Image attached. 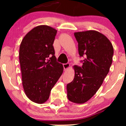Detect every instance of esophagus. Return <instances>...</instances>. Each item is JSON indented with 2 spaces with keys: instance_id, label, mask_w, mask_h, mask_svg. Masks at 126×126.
<instances>
[{
  "instance_id": "34e87169",
  "label": "esophagus",
  "mask_w": 126,
  "mask_h": 126,
  "mask_svg": "<svg viewBox=\"0 0 126 126\" xmlns=\"http://www.w3.org/2000/svg\"><path fill=\"white\" fill-rule=\"evenodd\" d=\"M63 69H64V70L68 69L69 68V67H70L69 63H63Z\"/></svg>"
}]
</instances>
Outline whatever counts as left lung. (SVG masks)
Listing matches in <instances>:
<instances>
[{
	"label": "left lung",
	"mask_w": 126,
	"mask_h": 126,
	"mask_svg": "<svg viewBox=\"0 0 126 126\" xmlns=\"http://www.w3.org/2000/svg\"><path fill=\"white\" fill-rule=\"evenodd\" d=\"M80 57L85 56L82 67L73 66L75 77L66 85L69 101L83 104L98 91L112 62L113 48L104 34L95 30L76 32Z\"/></svg>",
	"instance_id": "8db88e82"
}]
</instances>
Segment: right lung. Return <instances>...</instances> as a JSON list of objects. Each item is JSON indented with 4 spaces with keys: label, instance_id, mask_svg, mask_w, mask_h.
<instances>
[{
    "label": "right lung",
    "instance_id": "add662e5",
    "mask_svg": "<svg viewBox=\"0 0 126 126\" xmlns=\"http://www.w3.org/2000/svg\"><path fill=\"white\" fill-rule=\"evenodd\" d=\"M57 31L47 25L35 27L22 39L19 62L22 85L31 101L43 104L63 73V64L56 61L53 44Z\"/></svg>",
    "mask_w": 126,
    "mask_h": 126
}]
</instances>
